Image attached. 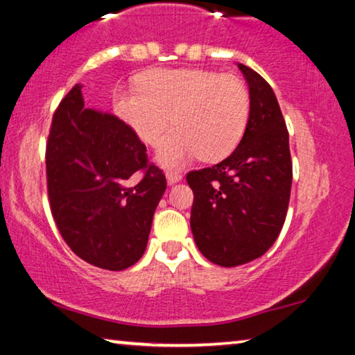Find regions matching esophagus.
Listing matches in <instances>:
<instances>
[{"label": "esophagus", "instance_id": "obj_1", "mask_svg": "<svg viewBox=\"0 0 355 355\" xmlns=\"http://www.w3.org/2000/svg\"><path fill=\"white\" fill-rule=\"evenodd\" d=\"M166 177H167V183H168V184H173V183L182 182V178H183L182 173L177 172V171H167V172H166Z\"/></svg>", "mask_w": 355, "mask_h": 355}]
</instances>
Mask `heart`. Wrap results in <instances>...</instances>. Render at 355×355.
<instances>
[{"label":"heart","instance_id":"obj_1","mask_svg":"<svg viewBox=\"0 0 355 355\" xmlns=\"http://www.w3.org/2000/svg\"><path fill=\"white\" fill-rule=\"evenodd\" d=\"M137 87L119 91L114 107L121 119L146 145L159 144L164 166H182L191 157L220 161L245 134L250 95L242 79L198 68H157L137 78Z\"/></svg>","mask_w":355,"mask_h":355}]
</instances>
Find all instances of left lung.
Returning <instances> with one entry per match:
<instances>
[{"mask_svg": "<svg viewBox=\"0 0 355 355\" xmlns=\"http://www.w3.org/2000/svg\"><path fill=\"white\" fill-rule=\"evenodd\" d=\"M250 92L245 134L231 155L188 172L191 231L209 261L239 266L261 257L277 239L292 188L288 130L266 79L239 63Z\"/></svg>", "mask_w": 355, "mask_h": 355, "instance_id": "obj_1", "label": "left lung"}]
</instances>
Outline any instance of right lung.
<instances>
[{
  "instance_id": "obj_1",
  "label": "right lung",
  "mask_w": 355,
  "mask_h": 355,
  "mask_svg": "<svg viewBox=\"0 0 355 355\" xmlns=\"http://www.w3.org/2000/svg\"><path fill=\"white\" fill-rule=\"evenodd\" d=\"M46 180L57 228L81 260L108 271L140 260L166 175L129 125L84 108L79 86L52 116Z\"/></svg>"
}]
</instances>
